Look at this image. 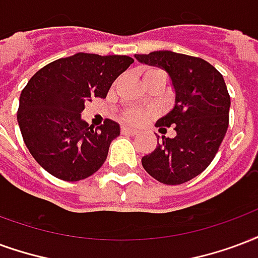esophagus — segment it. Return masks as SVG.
I'll use <instances>...</instances> for the list:
<instances>
[{
  "instance_id": "1",
  "label": "esophagus",
  "mask_w": 258,
  "mask_h": 258,
  "mask_svg": "<svg viewBox=\"0 0 258 258\" xmlns=\"http://www.w3.org/2000/svg\"><path fill=\"white\" fill-rule=\"evenodd\" d=\"M121 133H123V134L137 135L138 134V130L131 128V127H127V125H123V127H121Z\"/></svg>"
}]
</instances>
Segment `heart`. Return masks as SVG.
Instances as JSON below:
<instances>
[{
    "label": "heart",
    "instance_id": "obj_1",
    "mask_svg": "<svg viewBox=\"0 0 258 258\" xmlns=\"http://www.w3.org/2000/svg\"><path fill=\"white\" fill-rule=\"evenodd\" d=\"M149 72H154V71H148L146 74ZM149 116H150V112L149 110L145 109H139V108H133V109H128L124 114V117L127 121H131V123H139V121H142V120L148 119Z\"/></svg>",
    "mask_w": 258,
    "mask_h": 258
}]
</instances>
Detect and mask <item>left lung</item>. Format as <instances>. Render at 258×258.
I'll use <instances>...</instances> for the list:
<instances>
[{
	"instance_id": "left-lung-1",
	"label": "left lung",
	"mask_w": 258,
	"mask_h": 258,
	"mask_svg": "<svg viewBox=\"0 0 258 258\" xmlns=\"http://www.w3.org/2000/svg\"><path fill=\"white\" fill-rule=\"evenodd\" d=\"M171 78L172 109L156 125H175L173 138L161 137L152 153L142 157L145 171L164 184H182L198 176L212 163L228 128L230 95L223 75L200 57L171 50L135 54ZM158 141V138H157Z\"/></svg>"
}]
</instances>
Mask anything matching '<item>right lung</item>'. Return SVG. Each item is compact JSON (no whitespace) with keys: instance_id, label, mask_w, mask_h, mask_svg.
<instances>
[{"instance_id":"add662e5","label":"right lung","mask_w":258,"mask_h":258,"mask_svg":"<svg viewBox=\"0 0 258 258\" xmlns=\"http://www.w3.org/2000/svg\"><path fill=\"white\" fill-rule=\"evenodd\" d=\"M134 62L128 56L76 53L39 70L23 89L17 123L24 144L43 169L76 182L97 172L120 125L110 119L98 128L82 119L86 101L105 98Z\"/></svg>"}]
</instances>
